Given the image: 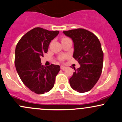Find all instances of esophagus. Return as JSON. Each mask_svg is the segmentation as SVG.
<instances>
[{"instance_id": "obj_1", "label": "esophagus", "mask_w": 122, "mask_h": 122, "mask_svg": "<svg viewBox=\"0 0 122 122\" xmlns=\"http://www.w3.org/2000/svg\"><path fill=\"white\" fill-rule=\"evenodd\" d=\"M66 68V66H63V65H61V70H63V71H64V70H65Z\"/></svg>"}]
</instances>
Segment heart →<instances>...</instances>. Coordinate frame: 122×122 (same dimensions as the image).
Instances as JSON below:
<instances>
[{"label": "heart", "mask_w": 122, "mask_h": 122, "mask_svg": "<svg viewBox=\"0 0 122 122\" xmlns=\"http://www.w3.org/2000/svg\"><path fill=\"white\" fill-rule=\"evenodd\" d=\"M67 39H70V38H68V37H63L62 38V41L65 40H67ZM65 58V56H60V58H59V60H60V61H64V60Z\"/></svg>", "instance_id": "1"}]
</instances>
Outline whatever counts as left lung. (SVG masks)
I'll return each mask as SVG.
<instances>
[{"mask_svg": "<svg viewBox=\"0 0 122 122\" xmlns=\"http://www.w3.org/2000/svg\"><path fill=\"white\" fill-rule=\"evenodd\" d=\"M72 40L73 57L80 64L74 69L70 79L71 88L80 93L88 92L95 86L101 76L103 67V52L99 40L93 33L84 29L63 31Z\"/></svg>", "mask_w": 122, "mask_h": 122, "instance_id": "obj_1", "label": "left lung"}]
</instances>
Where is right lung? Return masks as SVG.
<instances>
[{"mask_svg":"<svg viewBox=\"0 0 122 122\" xmlns=\"http://www.w3.org/2000/svg\"><path fill=\"white\" fill-rule=\"evenodd\" d=\"M58 33V31L36 27L24 34L16 46V71L23 84L37 94H43L53 88L60 70L58 65L45 67L41 63V57L47 53L50 43Z\"/></svg>","mask_w":122,"mask_h":122,"instance_id":"obj_1","label":"right lung"}]
</instances>
